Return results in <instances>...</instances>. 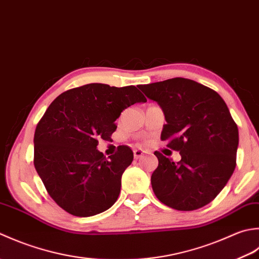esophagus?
Masks as SVG:
<instances>
[{"label": "esophagus", "mask_w": 259, "mask_h": 259, "mask_svg": "<svg viewBox=\"0 0 259 259\" xmlns=\"http://www.w3.org/2000/svg\"><path fill=\"white\" fill-rule=\"evenodd\" d=\"M133 152H134L135 159H141V157L144 156V153H145L143 150H140V149H135Z\"/></svg>", "instance_id": "34e87169"}]
</instances>
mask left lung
<instances>
[{
	"instance_id": "left-lung-1",
	"label": "left lung",
	"mask_w": 259,
	"mask_h": 259,
	"mask_svg": "<svg viewBox=\"0 0 259 259\" xmlns=\"http://www.w3.org/2000/svg\"><path fill=\"white\" fill-rule=\"evenodd\" d=\"M165 116L161 140L179 151L174 163L155 152L153 191L161 202L181 211L208 204L225 188L236 167L238 127L218 93L191 79L172 78L140 85Z\"/></svg>"
}]
</instances>
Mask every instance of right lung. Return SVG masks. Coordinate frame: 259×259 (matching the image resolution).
Returning <instances> with one entry per match:
<instances>
[{
    "label": "right lung",
    "instance_id": "1",
    "mask_svg": "<svg viewBox=\"0 0 259 259\" xmlns=\"http://www.w3.org/2000/svg\"><path fill=\"white\" fill-rule=\"evenodd\" d=\"M146 98L135 86L88 83L58 96L34 133V166L47 191L70 214L91 217L117 200L133 152L122 145L109 160L97 150L125 108Z\"/></svg>",
    "mask_w": 259,
    "mask_h": 259
}]
</instances>
